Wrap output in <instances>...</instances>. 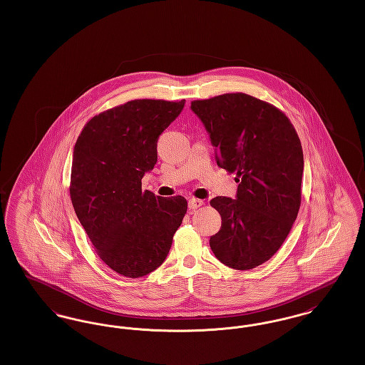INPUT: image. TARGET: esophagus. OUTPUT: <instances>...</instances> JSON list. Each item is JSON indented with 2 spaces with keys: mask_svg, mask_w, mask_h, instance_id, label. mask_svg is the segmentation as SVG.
<instances>
[{
  "mask_svg": "<svg viewBox=\"0 0 365 365\" xmlns=\"http://www.w3.org/2000/svg\"><path fill=\"white\" fill-rule=\"evenodd\" d=\"M204 205V201L202 200H198V198H190L189 200V209L190 210H195V209L200 208Z\"/></svg>",
  "mask_w": 365,
  "mask_h": 365,
  "instance_id": "obj_1",
  "label": "esophagus"
}]
</instances>
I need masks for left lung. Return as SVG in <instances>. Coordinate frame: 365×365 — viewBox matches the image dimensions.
I'll return each mask as SVG.
<instances>
[{"instance_id":"8db88e82","label":"left lung","mask_w":365,"mask_h":365,"mask_svg":"<svg viewBox=\"0 0 365 365\" xmlns=\"http://www.w3.org/2000/svg\"><path fill=\"white\" fill-rule=\"evenodd\" d=\"M190 108L208 131L217 165L240 183L235 200H210L222 216L210 249L227 267L252 269L278 252L297 219L301 142L282 110L243 93L197 100Z\"/></svg>"}]
</instances>
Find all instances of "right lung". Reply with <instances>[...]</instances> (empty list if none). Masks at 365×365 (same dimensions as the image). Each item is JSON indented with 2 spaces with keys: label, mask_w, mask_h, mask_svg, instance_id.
Returning a JSON list of instances; mask_svg holds the SVG:
<instances>
[{
  "label": "right lung",
  "mask_w": 365,
  "mask_h": 365,
  "mask_svg": "<svg viewBox=\"0 0 365 365\" xmlns=\"http://www.w3.org/2000/svg\"><path fill=\"white\" fill-rule=\"evenodd\" d=\"M185 100H134L105 110L76 139L71 201L100 259L115 272L140 278L168 255L187 210L182 195L142 190L157 161V139L180 115Z\"/></svg>",
  "instance_id": "obj_1"
}]
</instances>
